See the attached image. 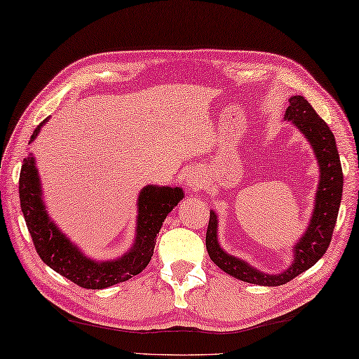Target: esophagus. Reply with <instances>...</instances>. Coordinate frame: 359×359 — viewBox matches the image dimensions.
Segmentation results:
<instances>
[{
    "instance_id": "esophagus-1",
    "label": "esophagus",
    "mask_w": 359,
    "mask_h": 359,
    "mask_svg": "<svg viewBox=\"0 0 359 359\" xmlns=\"http://www.w3.org/2000/svg\"><path fill=\"white\" fill-rule=\"evenodd\" d=\"M187 185H189L190 190H193V191L201 189L203 177L200 175V172H198V170H195V169L190 170L189 175H187Z\"/></svg>"
}]
</instances>
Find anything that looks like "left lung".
I'll list each match as a JSON object with an SVG mask.
<instances>
[{
	"instance_id": "1",
	"label": "left lung",
	"mask_w": 359,
	"mask_h": 359,
	"mask_svg": "<svg viewBox=\"0 0 359 359\" xmlns=\"http://www.w3.org/2000/svg\"><path fill=\"white\" fill-rule=\"evenodd\" d=\"M284 121H291L306 139L320 169L311 217L302 236L294 243L291 265L280 273H266L226 252L219 243V219L214 209H210L206 233V249L210 260L236 280L257 286H283L300 273L311 269L323 257L331 243L342 200L344 174L337 144L324 119L318 116L304 95H291L289 107L284 113Z\"/></svg>"
}]
</instances>
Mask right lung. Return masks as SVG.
Returning <instances> with one entry per match:
<instances>
[{"label": "right lung", "instance_id": "obj_1", "mask_svg": "<svg viewBox=\"0 0 359 359\" xmlns=\"http://www.w3.org/2000/svg\"><path fill=\"white\" fill-rule=\"evenodd\" d=\"M48 119L38 124L28 144L35 142ZM184 195L180 187L145 185L137 198L134 243L116 259L95 260L88 257L50 219L33 153L24 159L19 179L20 208L38 255L54 271L84 289H105L139 275L150 264L164 219Z\"/></svg>", "mask_w": 359, "mask_h": 359}]
</instances>
